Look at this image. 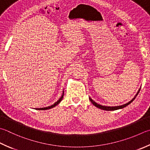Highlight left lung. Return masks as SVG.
Instances as JSON below:
<instances>
[{
  "label": "left lung",
  "mask_w": 150,
  "mask_h": 150,
  "mask_svg": "<svg viewBox=\"0 0 150 150\" xmlns=\"http://www.w3.org/2000/svg\"><path fill=\"white\" fill-rule=\"evenodd\" d=\"M140 89H139V90H138V92H137V93L136 94V95L134 96V97L133 98H132V99L131 100H130L129 102H128L127 103L124 104H123V105H121V106H105L100 105V104H97V103H95V102L94 100H93L90 97H89V100H90V101L91 102L93 105L95 106L96 107H97V108H98L101 109V110H108V111H110V110H119V109H121V108H125V106H128L129 104H131V103H132V102L134 100V98H136L137 95L138 94V93H139V91H140Z\"/></svg>",
  "instance_id": "obj_1"
}]
</instances>
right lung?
Segmentation results:
<instances>
[{"label":"right lung","mask_w":150,"mask_h":150,"mask_svg":"<svg viewBox=\"0 0 150 150\" xmlns=\"http://www.w3.org/2000/svg\"><path fill=\"white\" fill-rule=\"evenodd\" d=\"M63 95H64V91H63V95H62L61 98H59V99L57 102H55V103L54 104H52V106H48V107H45V108H36V110H48V109L52 108H53V107H55V106H57L59 103H60V102L62 100V99H63Z\"/></svg>","instance_id":"right-lung-1"}]
</instances>
